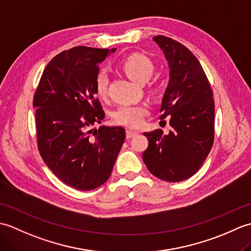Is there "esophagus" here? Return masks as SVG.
Segmentation results:
<instances>
[{
    "label": "esophagus",
    "mask_w": 251,
    "mask_h": 251,
    "mask_svg": "<svg viewBox=\"0 0 251 251\" xmlns=\"http://www.w3.org/2000/svg\"><path fill=\"white\" fill-rule=\"evenodd\" d=\"M138 134L137 130H134V129H127L126 130V138L127 139H130V138H132L134 136H136Z\"/></svg>",
    "instance_id": "esophagus-1"
}]
</instances>
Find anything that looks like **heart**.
<instances>
[{"label": "heart", "instance_id": "heart-1", "mask_svg": "<svg viewBox=\"0 0 251 251\" xmlns=\"http://www.w3.org/2000/svg\"><path fill=\"white\" fill-rule=\"evenodd\" d=\"M122 69L132 82L146 84L154 72V65L149 58L142 54H131L122 62ZM109 78L105 72L98 73L96 77V92L100 97H104L108 90ZM148 113V109L143 105H121L117 108L112 117L116 124L128 127H138L142 124L143 117Z\"/></svg>", "mask_w": 251, "mask_h": 251}]
</instances>
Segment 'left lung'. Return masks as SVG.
I'll use <instances>...</instances> for the list:
<instances>
[{
  "instance_id": "1",
  "label": "left lung",
  "mask_w": 251,
  "mask_h": 251,
  "mask_svg": "<svg viewBox=\"0 0 251 251\" xmlns=\"http://www.w3.org/2000/svg\"><path fill=\"white\" fill-rule=\"evenodd\" d=\"M153 41L163 51L169 81L159 112L170 117L167 135L145 132L149 140L143 162L153 176L168 182L192 177L204 163L214 143L215 103L200 61L179 42L157 35Z\"/></svg>"
}]
</instances>
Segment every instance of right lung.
Returning a JSON list of instances; mask_svg holds the SVG:
<instances>
[{
	"mask_svg": "<svg viewBox=\"0 0 251 251\" xmlns=\"http://www.w3.org/2000/svg\"><path fill=\"white\" fill-rule=\"evenodd\" d=\"M115 50L77 46L60 52L46 66L34 95L41 156L58 179L75 190L103 184L125 140L122 126L93 128L104 117L96 98L99 65Z\"/></svg>",
	"mask_w": 251,
	"mask_h": 251,
	"instance_id": "add662e5",
	"label": "right lung"
}]
</instances>
